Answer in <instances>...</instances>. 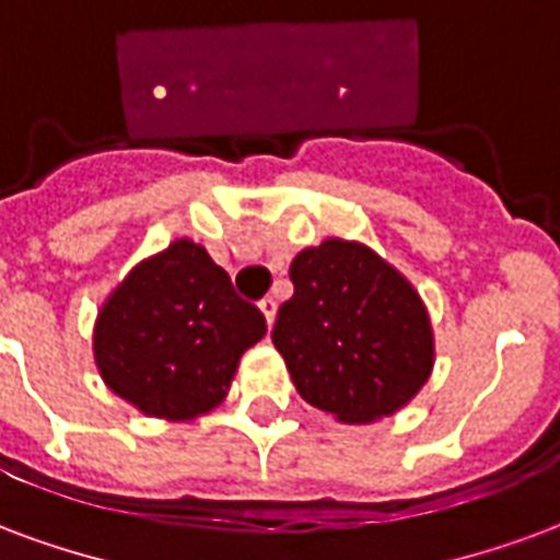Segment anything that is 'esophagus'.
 Listing matches in <instances>:
<instances>
[{"instance_id": "esophagus-1", "label": "esophagus", "mask_w": 560, "mask_h": 560, "mask_svg": "<svg viewBox=\"0 0 560 560\" xmlns=\"http://www.w3.org/2000/svg\"><path fill=\"white\" fill-rule=\"evenodd\" d=\"M260 314L267 317V326H272V320H276V300L272 296H264V300L258 302Z\"/></svg>"}]
</instances>
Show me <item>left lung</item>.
Returning a JSON list of instances; mask_svg holds the SVG:
<instances>
[{"instance_id":"8db88e82","label":"left lung","mask_w":560,"mask_h":560,"mask_svg":"<svg viewBox=\"0 0 560 560\" xmlns=\"http://www.w3.org/2000/svg\"><path fill=\"white\" fill-rule=\"evenodd\" d=\"M272 343L312 407L371 424L418 395L433 371L424 302L374 248L329 237L291 264Z\"/></svg>"}]
</instances>
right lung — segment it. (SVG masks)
Instances as JSON below:
<instances>
[{"mask_svg":"<svg viewBox=\"0 0 560 560\" xmlns=\"http://www.w3.org/2000/svg\"><path fill=\"white\" fill-rule=\"evenodd\" d=\"M267 332L228 272L192 240L142 260L103 302L94 362L103 383L153 418L192 421L225 400L240 355Z\"/></svg>","mask_w":560,"mask_h":560,"instance_id":"add662e5","label":"right lung"}]
</instances>
